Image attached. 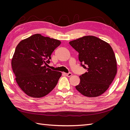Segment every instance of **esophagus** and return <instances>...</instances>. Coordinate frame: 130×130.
<instances>
[{
  "instance_id": "obj_1",
  "label": "esophagus",
  "mask_w": 130,
  "mask_h": 130,
  "mask_svg": "<svg viewBox=\"0 0 130 130\" xmlns=\"http://www.w3.org/2000/svg\"><path fill=\"white\" fill-rule=\"evenodd\" d=\"M64 75L66 76H68V77H70V76H71L72 75V74L71 73H64Z\"/></svg>"
}]
</instances>
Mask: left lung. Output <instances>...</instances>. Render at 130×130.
I'll return each mask as SVG.
<instances>
[{
    "label": "left lung",
    "mask_w": 130,
    "mask_h": 130,
    "mask_svg": "<svg viewBox=\"0 0 130 130\" xmlns=\"http://www.w3.org/2000/svg\"><path fill=\"white\" fill-rule=\"evenodd\" d=\"M69 43L78 52L81 66L87 71L79 76L80 82L76 89L87 97L103 94L112 84L117 72L112 47L93 36H84Z\"/></svg>",
    "instance_id": "8db88e82"
}]
</instances>
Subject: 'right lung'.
Instances as JSON below:
<instances>
[{"label":"right lung","instance_id":"1","mask_svg":"<svg viewBox=\"0 0 130 130\" xmlns=\"http://www.w3.org/2000/svg\"><path fill=\"white\" fill-rule=\"evenodd\" d=\"M60 44V41L38 34L22 40L16 46L12 68L17 83L27 95L42 98L55 87L62 74L46 66Z\"/></svg>","mask_w":130,"mask_h":130}]
</instances>
